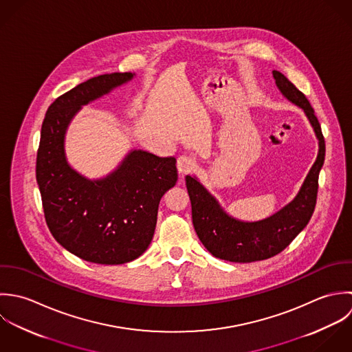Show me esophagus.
I'll return each instance as SVG.
<instances>
[{"label":"esophagus","mask_w":352,"mask_h":352,"mask_svg":"<svg viewBox=\"0 0 352 352\" xmlns=\"http://www.w3.org/2000/svg\"><path fill=\"white\" fill-rule=\"evenodd\" d=\"M177 168L179 174H189L196 168V160L190 156H179L177 160Z\"/></svg>","instance_id":"1"}]
</instances>
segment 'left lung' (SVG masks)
<instances>
[{
    "mask_svg": "<svg viewBox=\"0 0 352 352\" xmlns=\"http://www.w3.org/2000/svg\"><path fill=\"white\" fill-rule=\"evenodd\" d=\"M281 94L307 116L318 139V155L296 197L275 214L258 221H241L223 211L216 199L186 175L195 230L212 256L232 263H253L283 252L307 226L317 203L318 175L325 160V140L307 98L283 74L274 71Z\"/></svg>",
    "mask_w": 352,
    "mask_h": 352,
    "instance_id": "obj_1",
    "label": "left lung"
}]
</instances>
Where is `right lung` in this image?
I'll return each instance as SVG.
<instances>
[{
	"mask_svg": "<svg viewBox=\"0 0 352 352\" xmlns=\"http://www.w3.org/2000/svg\"><path fill=\"white\" fill-rule=\"evenodd\" d=\"M131 72L92 77L58 96L45 116L36 155V181L47 227L74 256L95 264L133 261L149 246L163 195L178 179L177 159L135 149L116 171L89 181L67 162L64 139L74 114Z\"/></svg>",
	"mask_w": 352,
	"mask_h": 352,
	"instance_id": "1",
	"label": "right lung"
}]
</instances>
